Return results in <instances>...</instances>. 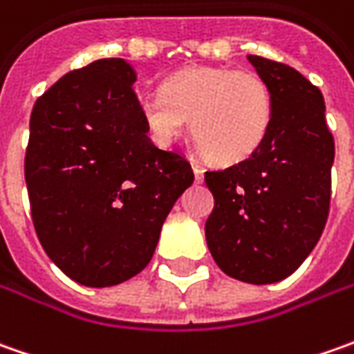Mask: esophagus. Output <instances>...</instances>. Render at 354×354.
I'll return each mask as SVG.
<instances>
[{"label":"esophagus","mask_w":354,"mask_h":354,"mask_svg":"<svg viewBox=\"0 0 354 354\" xmlns=\"http://www.w3.org/2000/svg\"><path fill=\"white\" fill-rule=\"evenodd\" d=\"M193 173H195V179H197V183L203 181V177H205V169L198 165V163H193Z\"/></svg>","instance_id":"34e87169"}]
</instances>
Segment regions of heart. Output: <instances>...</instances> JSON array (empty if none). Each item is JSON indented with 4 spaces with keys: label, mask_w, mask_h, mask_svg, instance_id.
<instances>
[{
    "label": "heart",
    "mask_w": 354,
    "mask_h": 354,
    "mask_svg": "<svg viewBox=\"0 0 354 354\" xmlns=\"http://www.w3.org/2000/svg\"><path fill=\"white\" fill-rule=\"evenodd\" d=\"M151 138L173 143L191 120V133L218 163L250 157L266 140L274 104L266 80L252 71L226 66H191L169 76L161 92L138 100Z\"/></svg>",
    "instance_id": "b5f03b06"
}]
</instances>
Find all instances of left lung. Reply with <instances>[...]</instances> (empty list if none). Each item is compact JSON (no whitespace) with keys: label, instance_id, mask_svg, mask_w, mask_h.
Listing matches in <instances>:
<instances>
[{"label":"left lung","instance_id":"left-lung-1","mask_svg":"<svg viewBox=\"0 0 354 354\" xmlns=\"http://www.w3.org/2000/svg\"><path fill=\"white\" fill-rule=\"evenodd\" d=\"M248 61L272 92V126L250 157L205 173L214 197L205 236L226 276L262 286L292 276L315 248L329 214L335 142L317 86L283 62Z\"/></svg>","mask_w":354,"mask_h":354}]
</instances>
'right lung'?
<instances>
[{"label":"right lung","mask_w":354,"mask_h":354,"mask_svg":"<svg viewBox=\"0 0 354 354\" xmlns=\"http://www.w3.org/2000/svg\"><path fill=\"white\" fill-rule=\"evenodd\" d=\"M136 73L100 59L37 98L25 153L35 230L71 279L110 288L149 264L161 226L195 175L147 138Z\"/></svg>","instance_id":"obj_1"}]
</instances>
